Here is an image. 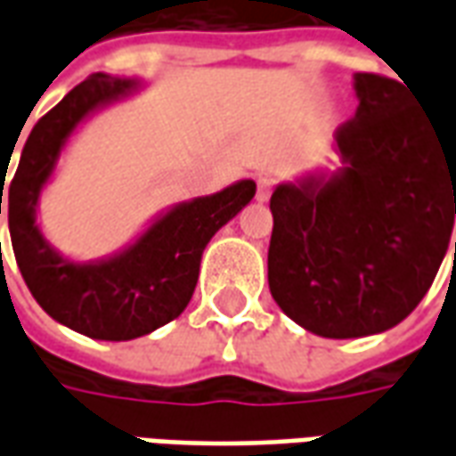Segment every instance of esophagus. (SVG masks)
<instances>
[{"mask_svg":"<svg viewBox=\"0 0 456 456\" xmlns=\"http://www.w3.org/2000/svg\"><path fill=\"white\" fill-rule=\"evenodd\" d=\"M273 178H258L256 183V200L258 202H268V198H271V192H273Z\"/></svg>","mask_w":456,"mask_h":456,"instance_id":"1","label":"esophagus"}]
</instances>
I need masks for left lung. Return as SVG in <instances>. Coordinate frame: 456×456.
Masks as SVG:
<instances>
[{"instance_id": "8db88e82", "label": "left lung", "mask_w": 456, "mask_h": 456, "mask_svg": "<svg viewBox=\"0 0 456 456\" xmlns=\"http://www.w3.org/2000/svg\"><path fill=\"white\" fill-rule=\"evenodd\" d=\"M354 94L359 107L335 134L339 166L271 195V296L330 339L379 335L411 315L440 271L456 215V136L412 107L398 80L356 73Z\"/></svg>"}]
</instances>
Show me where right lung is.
Listing matches in <instances>:
<instances>
[{"mask_svg": "<svg viewBox=\"0 0 456 456\" xmlns=\"http://www.w3.org/2000/svg\"><path fill=\"white\" fill-rule=\"evenodd\" d=\"M139 90V77L90 75L38 119L9 185V234L31 296L55 322L104 342L136 339L175 320L195 293L209 239L256 192L254 180H237L215 195L170 205L110 256L77 261L61 254L38 224L41 192L85 121ZM2 192L4 185L0 215Z\"/></svg>", "mask_w": 456, "mask_h": 456, "instance_id": "obj_1", "label": "right lung"}]
</instances>
